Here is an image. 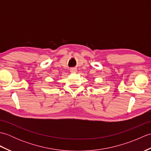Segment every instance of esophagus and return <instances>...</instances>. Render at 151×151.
I'll list each match as a JSON object with an SVG mask.
<instances>
[{"mask_svg":"<svg viewBox=\"0 0 151 151\" xmlns=\"http://www.w3.org/2000/svg\"><path fill=\"white\" fill-rule=\"evenodd\" d=\"M70 73H76V71H77V70H76V69L73 68V69H71L70 70Z\"/></svg>","mask_w":151,"mask_h":151,"instance_id":"34e87169","label":"esophagus"}]
</instances>
